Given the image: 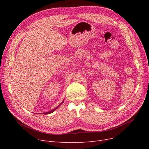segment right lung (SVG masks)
Instances as JSON below:
<instances>
[{"label":"right lung","mask_w":149,"mask_h":149,"mask_svg":"<svg viewBox=\"0 0 149 149\" xmlns=\"http://www.w3.org/2000/svg\"><path fill=\"white\" fill-rule=\"evenodd\" d=\"M63 100L62 101V102H61V104H62V103H63ZM61 104H60V105H61ZM59 107V105H58V107H56V108L54 109H53V110H52L51 111H48V112H47V113H44L43 114H51V113H53V112H54V111H55V110H56V109H58V108Z\"/></svg>","instance_id":"obj_1"}]
</instances>
